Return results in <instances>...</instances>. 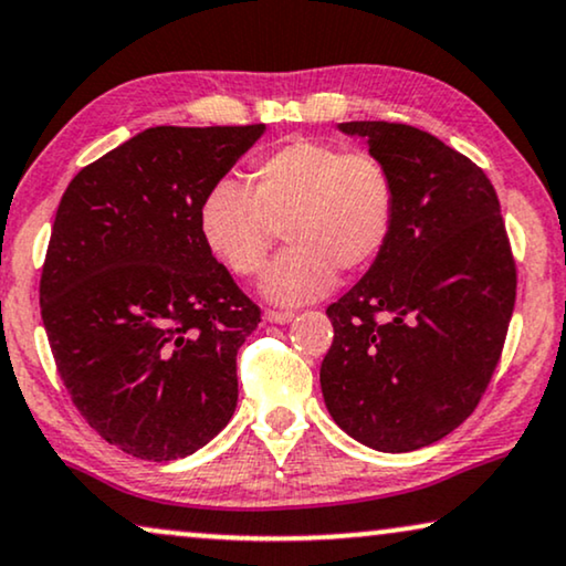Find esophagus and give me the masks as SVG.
Instances as JSON below:
<instances>
[{"instance_id": "esophagus-1", "label": "esophagus", "mask_w": 566, "mask_h": 566, "mask_svg": "<svg viewBox=\"0 0 566 566\" xmlns=\"http://www.w3.org/2000/svg\"><path fill=\"white\" fill-rule=\"evenodd\" d=\"M263 318H266L269 323H290L292 318H295V313L292 311H266L263 313Z\"/></svg>"}]
</instances>
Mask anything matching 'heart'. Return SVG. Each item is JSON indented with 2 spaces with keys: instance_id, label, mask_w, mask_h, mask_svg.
Segmentation results:
<instances>
[{
  "instance_id": "1",
  "label": "heart",
  "mask_w": 566,
  "mask_h": 566,
  "mask_svg": "<svg viewBox=\"0 0 566 566\" xmlns=\"http://www.w3.org/2000/svg\"><path fill=\"white\" fill-rule=\"evenodd\" d=\"M396 180L370 153L292 139L253 160L248 188L220 180L199 207L205 245L235 276H255L279 230L290 248L263 274V295L303 305L334 287L336 271L370 269L396 228Z\"/></svg>"
}]
</instances>
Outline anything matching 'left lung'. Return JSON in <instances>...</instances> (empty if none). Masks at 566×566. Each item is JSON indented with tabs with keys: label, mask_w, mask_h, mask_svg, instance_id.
I'll use <instances>...</instances> for the list:
<instances>
[{
	"label": "left lung",
	"mask_w": 566,
	"mask_h": 566,
	"mask_svg": "<svg viewBox=\"0 0 566 566\" xmlns=\"http://www.w3.org/2000/svg\"><path fill=\"white\" fill-rule=\"evenodd\" d=\"M396 180V228L326 315L328 413L361 446L409 453L461 427L502 357L517 269L486 172L432 134L388 120L338 124Z\"/></svg>",
	"instance_id": "8db88e82"
}]
</instances>
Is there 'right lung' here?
<instances>
[{"label":"right lung","instance_id":"add662e5","mask_svg":"<svg viewBox=\"0 0 566 566\" xmlns=\"http://www.w3.org/2000/svg\"><path fill=\"white\" fill-rule=\"evenodd\" d=\"M266 126H155L82 168L59 201L41 318L72 403L145 461L205 448L238 403L261 323L199 232V207Z\"/></svg>","mask_w":566,"mask_h":566}]
</instances>
